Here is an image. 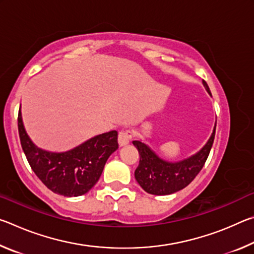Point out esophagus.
<instances>
[{
  "instance_id": "34e87169",
  "label": "esophagus",
  "mask_w": 254,
  "mask_h": 254,
  "mask_svg": "<svg viewBox=\"0 0 254 254\" xmlns=\"http://www.w3.org/2000/svg\"><path fill=\"white\" fill-rule=\"evenodd\" d=\"M132 139V132L131 131H121L119 133V144L121 147H124L130 143V141Z\"/></svg>"
}]
</instances>
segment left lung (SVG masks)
<instances>
[{"label": "left lung", "mask_w": 254, "mask_h": 254, "mask_svg": "<svg viewBox=\"0 0 254 254\" xmlns=\"http://www.w3.org/2000/svg\"><path fill=\"white\" fill-rule=\"evenodd\" d=\"M206 91L210 95L206 81H203ZM215 123L212 134L203 148L190 157L179 161H168L158 156L142 140L133 141V145L140 154L139 166L134 171L137 184L151 195H170L182 190L190 184L203 168L207 160L215 137Z\"/></svg>", "instance_id": "obj_1"}]
</instances>
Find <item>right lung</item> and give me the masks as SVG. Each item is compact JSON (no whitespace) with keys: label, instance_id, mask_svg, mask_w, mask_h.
Wrapping results in <instances>:
<instances>
[{"label":"right lung","instance_id":"add662e5","mask_svg":"<svg viewBox=\"0 0 254 254\" xmlns=\"http://www.w3.org/2000/svg\"><path fill=\"white\" fill-rule=\"evenodd\" d=\"M18 127L21 145L34 174L50 190L65 197L81 196L91 190L107 159L119 148L115 130L93 136L67 151L39 148L25 131L21 107Z\"/></svg>","mask_w":254,"mask_h":254}]
</instances>
